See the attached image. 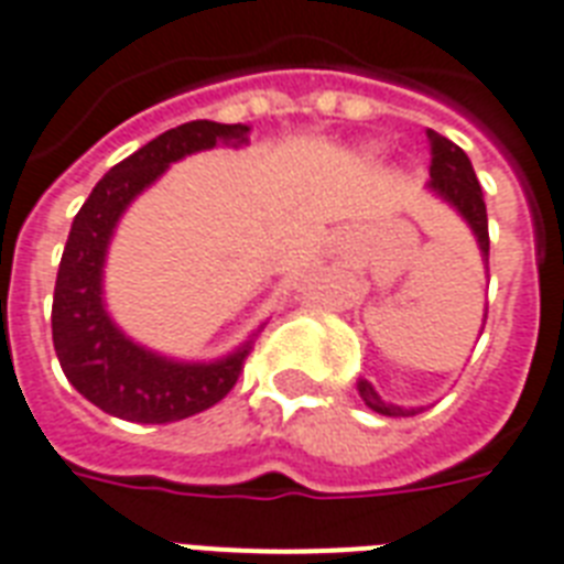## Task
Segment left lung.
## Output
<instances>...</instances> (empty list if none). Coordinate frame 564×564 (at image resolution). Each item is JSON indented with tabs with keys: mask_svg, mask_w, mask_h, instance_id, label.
Returning a JSON list of instances; mask_svg holds the SVG:
<instances>
[{
	"mask_svg": "<svg viewBox=\"0 0 564 564\" xmlns=\"http://www.w3.org/2000/svg\"><path fill=\"white\" fill-rule=\"evenodd\" d=\"M427 143H431V182L427 187L436 191L442 199H448L457 212H460L466 224L473 227L475 239H478V248H481L484 260L490 262V232H487V206H484V194L478 178H475V170L469 164V158L463 152L460 145L452 143L448 137L431 131L427 128ZM358 394L365 400L367 406L379 415H415V410H400V406H391L386 400L379 398L370 382H358Z\"/></svg>",
	"mask_w": 564,
	"mask_h": 564,
	"instance_id": "left-lung-1",
	"label": "left lung"
}]
</instances>
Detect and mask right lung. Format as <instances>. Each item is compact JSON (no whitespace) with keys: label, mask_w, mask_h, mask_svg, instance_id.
<instances>
[{"label":"right lung","mask_w":564,"mask_h":564,"mask_svg":"<svg viewBox=\"0 0 564 564\" xmlns=\"http://www.w3.org/2000/svg\"><path fill=\"white\" fill-rule=\"evenodd\" d=\"M245 124L197 119L137 149L95 185L70 224L53 293V346L65 377L83 398L116 419L170 424L215 406L239 382L253 340L212 365L170 361L137 346L112 325L101 302V269L116 220L166 166L220 140L245 143Z\"/></svg>","instance_id":"right-lung-1"}]
</instances>
